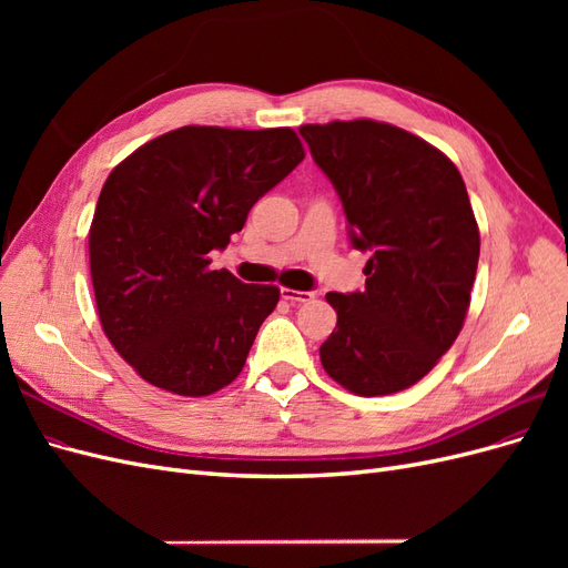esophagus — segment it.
<instances>
[{"label": "esophagus", "mask_w": 568, "mask_h": 568, "mask_svg": "<svg viewBox=\"0 0 568 568\" xmlns=\"http://www.w3.org/2000/svg\"><path fill=\"white\" fill-rule=\"evenodd\" d=\"M282 298L288 303H311L315 298L313 291H296V288H282Z\"/></svg>", "instance_id": "obj_1"}]
</instances>
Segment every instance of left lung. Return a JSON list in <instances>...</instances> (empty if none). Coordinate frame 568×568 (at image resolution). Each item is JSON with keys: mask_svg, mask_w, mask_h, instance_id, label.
Listing matches in <instances>:
<instances>
[{"mask_svg": "<svg viewBox=\"0 0 568 568\" xmlns=\"http://www.w3.org/2000/svg\"><path fill=\"white\" fill-rule=\"evenodd\" d=\"M301 134L343 203L351 244L372 253L365 291L326 294L338 320L322 367L365 398L409 388L469 311L480 236L467 186L445 153L388 123L334 120Z\"/></svg>", "mask_w": 568, "mask_h": 568, "instance_id": "left-lung-1", "label": "left lung"}]
</instances>
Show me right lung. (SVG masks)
<instances>
[{"label": "right lung", "mask_w": 568, "mask_h": 568, "mask_svg": "<svg viewBox=\"0 0 568 568\" xmlns=\"http://www.w3.org/2000/svg\"><path fill=\"white\" fill-rule=\"evenodd\" d=\"M303 159L291 128L186 125L111 170L90 227L94 298L104 334L144 382L199 398L244 369L280 288L211 270L209 253Z\"/></svg>", "instance_id": "add662e5"}]
</instances>
